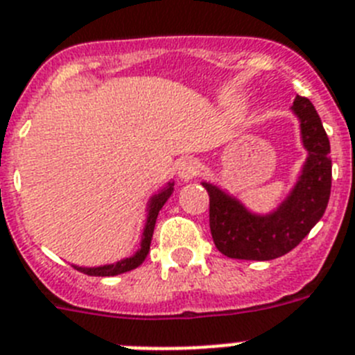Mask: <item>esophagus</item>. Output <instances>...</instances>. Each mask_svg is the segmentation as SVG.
I'll return each instance as SVG.
<instances>
[{"label": "esophagus", "mask_w": 355, "mask_h": 355, "mask_svg": "<svg viewBox=\"0 0 355 355\" xmlns=\"http://www.w3.org/2000/svg\"><path fill=\"white\" fill-rule=\"evenodd\" d=\"M200 164L194 159H187V161L180 162V166H178V177L182 180H193L200 175Z\"/></svg>", "instance_id": "obj_1"}]
</instances>
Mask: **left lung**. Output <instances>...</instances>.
Segmentation results:
<instances>
[{
    "label": "left lung",
    "mask_w": 355,
    "mask_h": 355,
    "mask_svg": "<svg viewBox=\"0 0 355 355\" xmlns=\"http://www.w3.org/2000/svg\"><path fill=\"white\" fill-rule=\"evenodd\" d=\"M292 110L301 120L308 159L299 182L276 212L269 216L248 212L241 201L203 182L210 196L209 217L214 244L228 258L274 260L283 257L301 244L327 209L333 178L327 134L309 98L297 95Z\"/></svg>",
    "instance_id": "obj_1"
}]
</instances>
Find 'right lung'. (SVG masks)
Segmentation results:
<instances>
[{
  "mask_svg": "<svg viewBox=\"0 0 355 355\" xmlns=\"http://www.w3.org/2000/svg\"><path fill=\"white\" fill-rule=\"evenodd\" d=\"M171 193H173V184H168V187H164L161 193L155 194V196L150 200L148 217H146V225H145V230H143L141 248H139V251L134 254V257L125 258V260L122 261H116V263L102 265V267H76V265H72V267L78 269L79 272L88 274V276H116V274L129 272V270L139 267V265L145 261L146 254H148L150 251V242H152V235H154V228H155V221H157L159 210H161L162 205L168 201V198L171 196Z\"/></svg>",
  "mask_w": 355,
  "mask_h": 355,
  "instance_id": "right-lung-1",
  "label": "right lung"
}]
</instances>
